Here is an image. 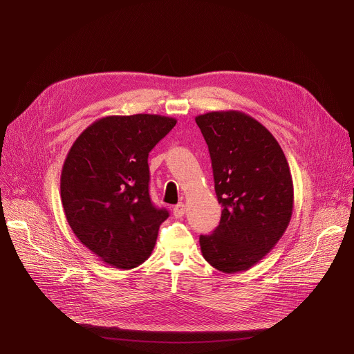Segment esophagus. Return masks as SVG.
I'll use <instances>...</instances> for the list:
<instances>
[{
  "mask_svg": "<svg viewBox=\"0 0 354 354\" xmlns=\"http://www.w3.org/2000/svg\"><path fill=\"white\" fill-rule=\"evenodd\" d=\"M185 211H187V207H185V203H183V202H179L178 205L174 207V216H175V218H182L183 214H185Z\"/></svg>",
  "mask_w": 354,
  "mask_h": 354,
  "instance_id": "1",
  "label": "esophagus"
}]
</instances>
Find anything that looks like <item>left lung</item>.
Returning a JSON list of instances; mask_svg holds the SVG:
<instances>
[{"instance_id": "1", "label": "left lung", "mask_w": 354, "mask_h": 354, "mask_svg": "<svg viewBox=\"0 0 354 354\" xmlns=\"http://www.w3.org/2000/svg\"><path fill=\"white\" fill-rule=\"evenodd\" d=\"M209 149L221 221L201 235L203 258L218 271H247L275 247L292 215L294 188L281 146L238 110L195 118Z\"/></svg>"}]
</instances>
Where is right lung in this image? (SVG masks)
Segmentation results:
<instances>
[{"instance_id": "add662e5", "label": "right lung", "mask_w": 354, "mask_h": 354, "mask_svg": "<svg viewBox=\"0 0 354 354\" xmlns=\"http://www.w3.org/2000/svg\"><path fill=\"white\" fill-rule=\"evenodd\" d=\"M176 119L160 115L106 116L74 140L63 165L66 219L80 243L110 267L130 270L152 254L169 216L149 196V152Z\"/></svg>"}]
</instances>
